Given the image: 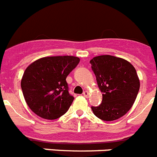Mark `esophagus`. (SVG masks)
Wrapping results in <instances>:
<instances>
[{
    "instance_id": "1",
    "label": "esophagus",
    "mask_w": 157,
    "mask_h": 157,
    "mask_svg": "<svg viewBox=\"0 0 157 157\" xmlns=\"http://www.w3.org/2000/svg\"><path fill=\"white\" fill-rule=\"evenodd\" d=\"M83 95H84V96H85L86 98H87L88 95H89V92H88L87 90H85V91L83 92Z\"/></svg>"
}]
</instances>
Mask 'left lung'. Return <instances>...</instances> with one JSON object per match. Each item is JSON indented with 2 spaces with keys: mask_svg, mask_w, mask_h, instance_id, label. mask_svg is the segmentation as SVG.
Segmentation results:
<instances>
[{
  "mask_svg": "<svg viewBox=\"0 0 157 157\" xmlns=\"http://www.w3.org/2000/svg\"><path fill=\"white\" fill-rule=\"evenodd\" d=\"M102 93L98 106H91L94 114L110 121L120 118L131 109L140 89L136 69L127 60L113 56H96L90 61Z\"/></svg>",
  "mask_w": 157,
  "mask_h": 157,
  "instance_id": "8db88e82",
  "label": "left lung"
}]
</instances>
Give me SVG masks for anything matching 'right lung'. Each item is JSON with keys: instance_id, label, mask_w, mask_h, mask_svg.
I'll use <instances>...</instances> for the list:
<instances>
[{"instance_id": "right-lung-1", "label": "right lung", "mask_w": 157, "mask_h": 157, "mask_svg": "<svg viewBox=\"0 0 157 157\" xmlns=\"http://www.w3.org/2000/svg\"><path fill=\"white\" fill-rule=\"evenodd\" d=\"M75 56H51L33 62L21 79L25 101L32 110L48 120L67 113L74 97L69 94L66 78L79 63Z\"/></svg>"}]
</instances>
